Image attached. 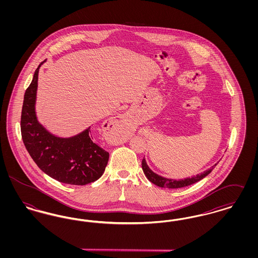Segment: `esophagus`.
<instances>
[{"label": "esophagus", "instance_id": "obj_1", "mask_svg": "<svg viewBox=\"0 0 258 258\" xmlns=\"http://www.w3.org/2000/svg\"><path fill=\"white\" fill-rule=\"evenodd\" d=\"M126 122H127V119L124 116H118V118L115 119L110 124H113V126H116V127L123 128V126L126 124Z\"/></svg>", "mask_w": 258, "mask_h": 258}]
</instances>
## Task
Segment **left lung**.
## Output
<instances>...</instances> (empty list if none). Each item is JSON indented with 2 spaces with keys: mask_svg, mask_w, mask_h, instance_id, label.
<instances>
[{
  "mask_svg": "<svg viewBox=\"0 0 258 258\" xmlns=\"http://www.w3.org/2000/svg\"><path fill=\"white\" fill-rule=\"evenodd\" d=\"M218 163H216L215 165H213L212 167H210L206 171L200 174H197V176H194L191 178H185V179H181V180H173V179H168V178H164L162 176L158 175L157 173L152 171L150 169V167L147 165L146 160L143 159L142 160V169L145 174V176L147 177L148 180L153 183V184L160 186V187H168V188H179V187H184L187 186L189 184H195L198 181L202 180L203 178H205L207 175H209L212 170L215 168V166Z\"/></svg>",
  "mask_w": 258,
  "mask_h": 258,
  "instance_id": "8db88e82",
  "label": "left lung"
}]
</instances>
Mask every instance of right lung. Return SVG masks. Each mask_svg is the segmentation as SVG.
Segmentation results:
<instances>
[{
	"instance_id": "right-lung-1",
	"label": "right lung",
	"mask_w": 258,
	"mask_h": 258,
	"mask_svg": "<svg viewBox=\"0 0 258 258\" xmlns=\"http://www.w3.org/2000/svg\"><path fill=\"white\" fill-rule=\"evenodd\" d=\"M45 61L39 63L25 92L21 113V135L25 147L37 166L51 178L76 185L93 183L105 170L109 153L93 142L91 126L79 135L62 138L50 134L37 121L38 72Z\"/></svg>"
}]
</instances>
